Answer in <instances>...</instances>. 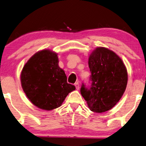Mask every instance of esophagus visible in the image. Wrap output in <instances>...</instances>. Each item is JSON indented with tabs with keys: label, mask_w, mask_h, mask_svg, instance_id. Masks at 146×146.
<instances>
[{
	"label": "esophagus",
	"mask_w": 146,
	"mask_h": 146,
	"mask_svg": "<svg viewBox=\"0 0 146 146\" xmlns=\"http://www.w3.org/2000/svg\"><path fill=\"white\" fill-rule=\"evenodd\" d=\"M75 87H76V89H77V90H79V84L78 83H75Z\"/></svg>",
	"instance_id": "1"
}]
</instances>
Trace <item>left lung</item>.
<instances>
[{"mask_svg":"<svg viewBox=\"0 0 146 146\" xmlns=\"http://www.w3.org/2000/svg\"><path fill=\"white\" fill-rule=\"evenodd\" d=\"M91 86L82 83L81 94L91 111L103 113L117 104L125 92L127 72L119 56L105 47L96 48L89 57Z\"/></svg>","mask_w":146,"mask_h":146,"instance_id":"left-lung-1","label":"left lung"}]
</instances>
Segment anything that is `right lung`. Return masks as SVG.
<instances>
[{"mask_svg": "<svg viewBox=\"0 0 146 146\" xmlns=\"http://www.w3.org/2000/svg\"><path fill=\"white\" fill-rule=\"evenodd\" d=\"M57 54L42 50L30 58L21 75L22 88L31 103L44 110H52L63 104L74 85L67 83L65 72L59 67Z\"/></svg>", "mask_w": 146, "mask_h": 146, "instance_id": "1", "label": "right lung"}]
</instances>
